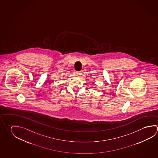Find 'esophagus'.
Here are the masks:
<instances>
[{
  "label": "esophagus",
  "mask_w": 158,
  "mask_h": 158,
  "mask_svg": "<svg viewBox=\"0 0 158 158\" xmlns=\"http://www.w3.org/2000/svg\"><path fill=\"white\" fill-rule=\"evenodd\" d=\"M76 74L79 77L81 74V72H76Z\"/></svg>",
  "instance_id": "34e87169"
}]
</instances>
